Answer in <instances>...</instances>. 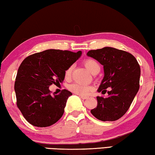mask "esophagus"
<instances>
[{"label": "esophagus", "mask_w": 155, "mask_h": 155, "mask_svg": "<svg viewBox=\"0 0 155 155\" xmlns=\"http://www.w3.org/2000/svg\"><path fill=\"white\" fill-rule=\"evenodd\" d=\"M79 97L81 99H83V100H86V99L87 98V97H85V96H81V95H79Z\"/></svg>", "instance_id": "obj_1"}]
</instances>
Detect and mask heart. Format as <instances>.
Listing matches in <instances>:
<instances>
[{
  "label": "heart",
  "instance_id": "obj_1",
  "mask_svg": "<svg viewBox=\"0 0 155 155\" xmlns=\"http://www.w3.org/2000/svg\"><path fill=\"white\" fill-rule=\"evenodd\" d=\"M84 65L87 70H88L92 74L99 72L100 70V66L99 63L94 59H86L84 61ZM73 66L70 65L64 71V77L66 79H70L72 72ZM68 88L70 91L78 95L81 96H87L91 93L92 91V87L89 85H83L78 83H74V84H70L68 86Z\"/></svg>",
  "mask_w": 155,
  "mask_h": 155
}]
</instances>
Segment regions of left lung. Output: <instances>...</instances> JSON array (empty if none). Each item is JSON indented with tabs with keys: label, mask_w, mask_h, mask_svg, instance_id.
Here are the masks:
<instances>
[{
	"label": "left lung",
	"mask_w": 155,
	"mask_h": 155,
	"mask_svg": "<svg viewBox=\"0 0 155 155\" xmlns=\"http://www.w3.org/2000/svg\"><path fill=\"white\" fill-rule=\"evenodd\" d=\"M87 56L97 60L104 66V77L98 92L107 97H97V106L91 110L101 121H115L126 114L139 90L140 68L130 53L112 47L91 50Z\"/></svg>",
	"instance_id": "obj_1"
}]
</instances>
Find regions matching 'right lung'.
Wrapping results in <instances>:
<instances>
[{
    "label": "right lung",
    "instance_id": "add662e5",
    "mask_svg": "<svg viewBox=\"0 0 155 155\" xmlns=\"http://www.w3.org/2000/svg\"><path fill=\"white\" fill-rule=\"evenodd\" d=\"M81 51L48 49L25 58L18 69L15 83L17 106L32 125L47 127L64 114L67 100L72 93L64 89L51 94L48 87L60 84L64 71L81 55Z\"/></svg>",
    "mask_w": 155,
    "mask_h": 155
}]
</instances>
